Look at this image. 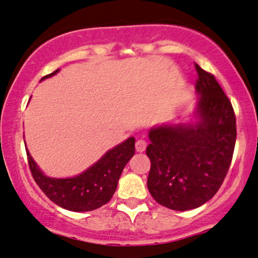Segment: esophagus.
<instances>
[{
  "label": "esophagus",
  "instance_id": "34e87169",
  "mask_svg": "<svg viewBox=\"0 0 258 258\" xmlns=\"http://www.w3.org/2000/svg\"><path fill=\"white\" fill-rule=\"evenodd\" d=\"M147 147V142L145 140H138L135 144V148L138 152H144Z\"/></svg>",
  "mask_w": 258,
  "mask_h": 258
}]
</instances>
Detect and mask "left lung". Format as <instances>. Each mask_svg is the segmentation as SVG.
Here are the masks:
<instances>
[{"label":"left lung","instance_id":"left-lung-1","mask_svg":"<svg viewBox=\"0 0 258 258\" xmlns=\"http://www.w3.org/2000/svg\"><path fill=\"white\" fill-rule=\"evenodd\" d=\"M198 95L188 120L148 130L147 187L154 201L176 211L202 207L225 180L237 139L232 104L209 72L196 65Z\"/></svg>","mask_w":258,"mask_h":258}]
</instances>
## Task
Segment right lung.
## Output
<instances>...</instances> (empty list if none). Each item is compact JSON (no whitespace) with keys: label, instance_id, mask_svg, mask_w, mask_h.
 <instances>
[{"label":"right lung","instance_id":"obj_1","mask_svg":"<svg viewBox=\"0 0 258 258\" xmlns=\"http://www.w3.org/2000/svg\"><path fill=\"white\" fill-rule=\"evenodd\" d=\"M59 71V69L55 70L41 81L53 77ZM134 153L135 138L130 136L108 150L98 162L81 174L72 177H50L39 169L26 148L30 170L39 188L57 207L75 213L95 210L110 202L116 192L124 166Z\"/></svg>","mask_w":258,"mask_h":258}]
</instances>
